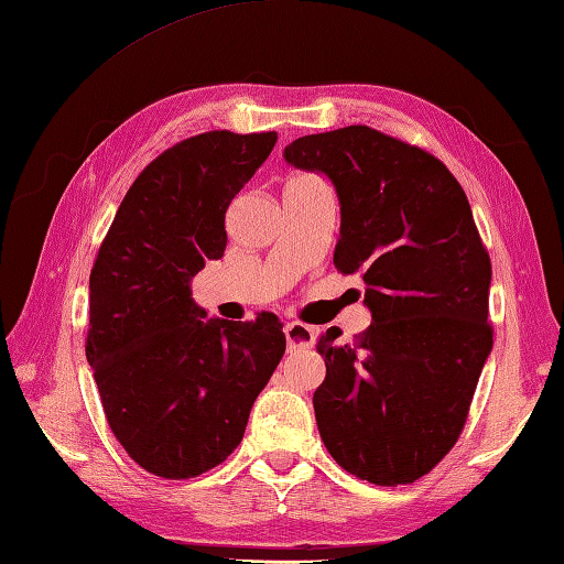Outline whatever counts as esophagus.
Wrapping results in <instances>:
<instances>
[{"label":"esophagus","mask_w":564,"mask_h":564,"mask_svg":"<svg viewBox=\"0 0 564 564\" xmlns=\"http://www.w3.org/2000/svg\"><path fill=\"white\" fill-rule=\"evenodd\" d=\"M317 332L315 327L303 325V322H289L285 325V341H289V351L295 349H310L315 344Z\"/></svg>","instance_id":"1"}]
</instances>
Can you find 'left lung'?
<instances>
[{
	"mask_svg": "<svg viewBox=\"0 0 564 564\" xmlns=\"http://www.w3.org/2000/svg\"><path fill=\"white\" fill-rule=\"evenodd\" d=\"M283 158L337 191L334 267L361 271L373 319L356 344L334 327L317 341L319 436L346 473L410 485L455 446L492 351V263L470 203L434 154L368 126L297 138Z\"/></svg>",
	"mask_w": 564,
	"mask_h": 564,
	"instance_id": "8db88e82",
	"label": "left lung"
}]
</instances>
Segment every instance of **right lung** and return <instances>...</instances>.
Here are the masks:
<instances>
[{"label":"right lung","mask_w":564,"mask_h":564,"mask_svg":"<svg viewBox=\"0 0 564 564\" xmlns=\"http://www.w3.org/2000/svg\"><path fill=\"white\" fill-rule=\"evenodd\" d=\"M275 133L213 130L150 162L89 275L87 361L109 426L140 467L186 480L220 465L285 351L279 317L206 319L191 279L220 259L225 213Z\"/></svg>","instance_id":"add662e5"}]
</instances>
